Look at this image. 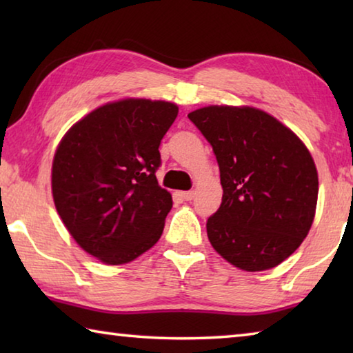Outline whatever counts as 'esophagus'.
Masks as SVG:
<instances>
[{"label": "esophagus", "instance_id": "1", "mask_svg": "<svg viewBox=\"0 0 353 353\" xmlns=\"http://www.w3.org/2000/svg\"><path fill=\"white\" fill-rule=\"evenodd\" d=\"M181 196L185 201H191L194 198V191H183V193H181Z\"/></svg>", "mask_w": 353, "mask_h": 353}]
</instances>
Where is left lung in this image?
I'll return each mask as SVG.
<instances>
[{"label":"left lung","instance_id":"obj_1","mask_svg":"<svg viewBox=\"0 0 353 353\" xmlns=\"http://www.w3.org/2000/svg\"><path fill=\"white\" fill-rule=\"evenodd\" d=\"M219 165L223 202L207 219L214 250L243 271L277 266L313 224L318 171L299 137L254 107L208 105L188 113Z\"/></svg>","mask_w":353,"mask_h":353}]
</instances>
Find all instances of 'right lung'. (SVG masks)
Instances as JSON below:
<instances>
[{
  "label": "right lung",
  "instance_id": "1",
  "mask_svg": "<svg viewBox=\"0 0 353 353\" xmlns=\"http://www.w3.org/2000/svg\"><path fill=\"white\" fill-rule=\"evenodd\" d=\"M177 112L165 101H117L77 121L57 148L51 185L59 216L105 265L132 261L162 236L172 199L155 172Z\"/></svg>",
  "mask_w": 353,
  "mask_h": 353
}]
</instances>
